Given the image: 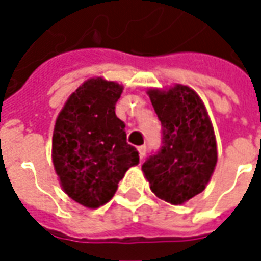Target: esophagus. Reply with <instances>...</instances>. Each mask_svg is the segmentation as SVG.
Returning a JSON list of instances; mask_svg holds the SVG:
<instances>
[{
    "label": "esophagus",
    "mask_w": 261,
    "mask_h": 261,
    "mask_svg": "<svg viewBox=\"0 0 261 261\" xmlns=\"http://www.w3.org/2000/svg\"><path fill=\"white\" fill-rule=\"evenodd\" d=\"M145 152H147V147L145 145H141V147H138V153H140V158H144L145 156Z\"/></svg>",
    "instance_id": "34e87169"
}]
</instances>
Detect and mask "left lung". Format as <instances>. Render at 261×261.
I'll return each mask as SVG.
<instances>
[{"label": "left lung", "instance_id": "1", "mask_svg": "<svg viewBox=\"0 0 261 261\" xmlns=\"http://www.w3.org/2000/svg\"><path fill=\"white\" fill-rule=\"evenodd\" d=\"M162 124V148L142 172L155 196L180 205L207 187L218 161L205 105L192 88L176 84L147 92Z\"/></svg>", "mask_w": 261, "mask_h": 261}]
</instances>
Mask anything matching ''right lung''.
Listing matches in <instances>:
<instances>
[{
	"instance_id": "1",
	"label": "right lung",
	"mask_w": 261,
	"mask_h": 261,
	"mask_svg": "<svg viewBox=\"0 0 261 261\" xmlns=\"http://www.w3.org/2000/svg\"><path fill=\"white\" fill-rule=\"evenodd\" d=\"M121 92L114 81L91 78L69 95L56 120L54 170L65 194L86 208L106 204L125 172L140 162L114 112Z\"/></svg>"
}]
</instances>
